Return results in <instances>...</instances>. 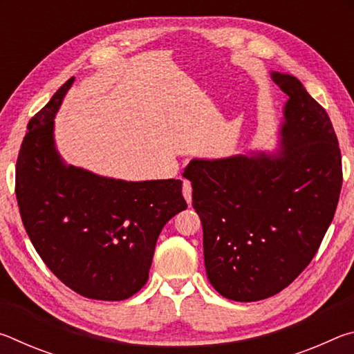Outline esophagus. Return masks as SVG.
Here are the masks:
<instances>
[{"label":"esophagus","instance_id":"34e87169","mask_svg":"<svg viewBox=\"0 0 354 354\" xmlns=\"http://www.w3.org/2000/svg\"><path fill=\"white\" fill-rule=\"evenodd\" d=\"M183 195H184L185 201H187V205H190L192 203V185L189 181L183 183Z\"/></svg>","mask_w":354,"mask_h":354}]
</instances>
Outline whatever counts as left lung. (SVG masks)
<instances>
[{
  "label": "left lung",
  "instance_id": "obj_1",
  "mask_svg": "<svg viewBox=\"0 0 354 354\" xmlns=\"http://www.w3.org/2000/svg\"><path fill=\"white\" fill-rule=\"evenodd\" d=\"M287 95L278 148L194 159L184 170L203 225L209 283L234 301L286 289L313 261L342 187V158L326 111L295 76L272 71Z\"/></svg>",
  "mask_w": 354,
  "mask_h": 354
}]
</instances>
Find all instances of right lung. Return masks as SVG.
Listing matches in <instances>:
<instances>
[{
	"instance_id": "obj_1",
	"label": "right lung",
	"mask_w": 354,
	"mask_h": 354,
	"mask_svg": "<svg viewBox=\"0 0 354 354\" xmlns=\"http://www.w3.org/2000/svg\"><path fill=\"white\" fill-rule=\"evenodd\" d=\"M73 82L29 120L15 195L46 267L82 297L120 301L145 286L160 231L187 203L179 179L123 181L64 162L55 117Z\"/></svg>"
}]
</instances>
